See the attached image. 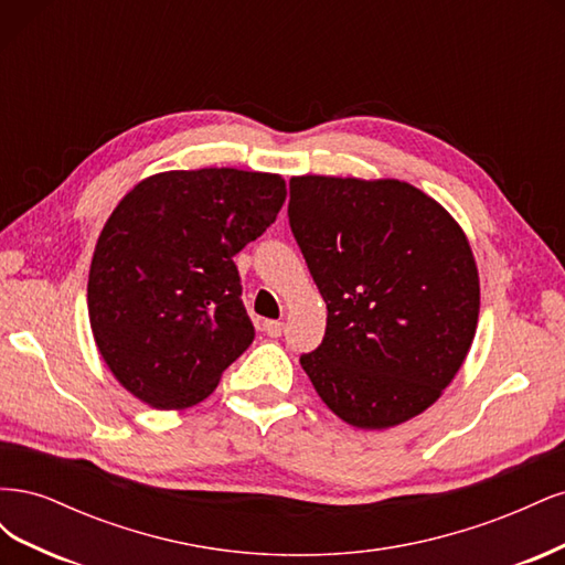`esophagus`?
<instances>
[{"mask_svg": "<svg viewBox=\"0 0 565 565\" xmlns=\"http://www.w3.org/2000/svg\"><path fill=\"white\" fill-rule=\"evenodd\" d=\"M264 332H266L270 339H278V337L285 332V322H280V320H266V322H264Z\"/></svg>", "mask_w": 565, "mask_h": 565, "instance_id": "1", "label": "esophagus"}]
</instances>
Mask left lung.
<instances>
[{"label":"left lung","mask_w":565,"mask_h":565,"mask_svg":"<svg viewBox=\"0 0 565 565\" xmlns=\"http://www.w3.org/2000/svg\"><path fill=\"white\" fill-rule=\"evenodd\" d=\"M289 226L328 303L299 361L332 413L388 429L434 405L465 363L481 287L465 231L398 179L292 177Z\"/></svg>","instance_id":"8db88e82"}]
</instances>
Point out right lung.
Wrapping results in <instances>:
<instances>
[{"label": "right lung", "mask_w": 565, "mask_h": 565, "mask_svg": "<svg viewBox=\"0 0 565 565\" xmlns=\"http://www.w3.org/2000/svg\"><path fill=\"white\" fill-rule=\"evenodd\" d=\"M285 179L231 167L136 183L98 235L87 303L115 380L158 409L198 405L252 344L233 256L276 221Z\"/></svg>", "instance_id": "add662e5"}]
</instances>
